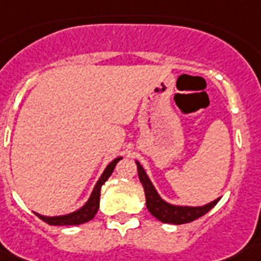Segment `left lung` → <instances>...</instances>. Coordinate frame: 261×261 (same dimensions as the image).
Returning <instances> with one entry per match:
<instances>
[{
  "label": "left lung",
  "instance_id": "left-lung-1",
  "mask_svg": "<svg viewBox=\"0 0 261 261\" xmlns=\"http://www.w3.org/2000/svg\"><path fill=\"white\" fill-rule=\"evenodd\" d=\"M137 165V173H139V178L140 182L144 188L145 193V201H147V208L148 211L152 214L153 217L159 219L163 223H173V225H184V223H189V222L196 221L197 218L203 217L205 214L219 201V199L213 201V203L203 205V207H177V205H171L163 201L159 195L152 187V184L148 179L145 174L144 169L140 166V163L136 162Z\"/></svg>",
  "mask_w": 261,
  "mask_h": 261
}]
</instances>
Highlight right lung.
<instances>
[{
	"label": "right lung",
	"instance_id": "obj_1",
	"mask_svg": "<svg viewBox=\"0 0 261 261\" xmlns=\"http://www.w3.org/2000/svg\"><path fill=\"white\" fill-rule=\"evenodd\" d=\"M121 158L114 159L108 167H106V170L103 171L102 177L99 178V181L96 182L94 188V192H92V195H91L90 200L87 201L86 205L82 207L79 211L76 213H72L69 215H64V217H54V218H47V217H42L39 214H36L38 217L42 219L43 222L48 223V225L51 226H72V225H82V223H86V222L91 221L92 218L95 217V214L98 213V208H99V199H100V188L108 178L112 175L113 170H114V167L118 163Z\"/></svg>",
	"mask_w": 261,
	"mask_h": 261
}]
</instances>
